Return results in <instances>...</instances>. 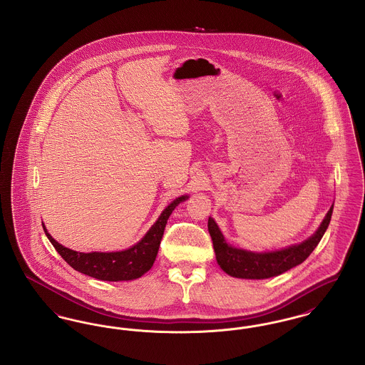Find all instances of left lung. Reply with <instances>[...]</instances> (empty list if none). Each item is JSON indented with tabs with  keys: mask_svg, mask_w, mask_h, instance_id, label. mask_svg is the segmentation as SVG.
Wrapping results in <instances>:
<instances>
[{
	"mask_svg": "<svg viewBox=\"0 0 365 365\" xmlns=\"http://www.w3.org/2000/svg\"><path fill=\"white\" fill-rule=\"evenodd\" d=\"M334 204L323 219L317 231L307 241L289 246L277 252L255 253L228 245L212 217L208 219V230L216 253V260L220 268L234 278L267 279L278 277L292 269L309 257L317 243L323 238L330 225Z\"/></svg>",
	"mask_w": 365,
	"mask_h": 365,
	"instance_id": "obj_1",
	"label": "left lung"
}]
</instances>
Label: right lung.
<instances>
[{
  "mask_svg": "<svg viewBox=\"0 0 365 365\" xmlns=\"http://www.w3.org/2000/svg\"><path fill=\"white\" fill-rule=\"evenodd\" d=\"M187 198H189L187 195H182L174 200L167 208L163 210L156 223L150 227V230L145 234V237L130 249L122 250V252H109V253L75 252L54 241L52 235L45 228V225L42 226L48 240L54 246V249L75 271L88 275L91 278L108 280V282L133 280V279L140 278L145 272H148L152 268L153 262L156 260L158 246L161 242L168 217L171 216L173 210Z\"/></svg>",
  "mask_w": 365,
  "mask_h": 365,
  "instance_id": "1",
  "label": "right lung"
}]
</instances>
